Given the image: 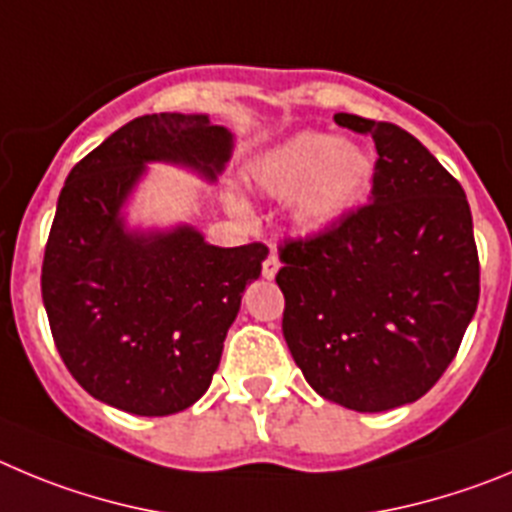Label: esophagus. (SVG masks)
Returning a JSON list of instances; mask_svg holds the SVG:
<instances>
[{
  "instance_id": "34e87169",
  "label": "esophagus",
  "mask_w": 512,
  "mask_h": 512,
  "mask_svg": "<svg viewBox=\"0 0 512 512\" xmlns=\"http://www.w3.org/2000/svg\"><path fill=\"white\" fill-rule=\"evenodd\" d=\"M278 267H280L278 252L270 250V255H267V257H265V262H262V278L273 280L275 275H278Z\"/></svg>"
}]
</instances>
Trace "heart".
I'll return each instance as SVG.
<instances>
[{"label": "heart", "instance_id": "b5f03b06", "mask_svg": "<svg viewBox=\"0 0 512 512\" xmlns=\"http://www.w3.org/2000/svg\"><path fill=\"white\" fill-rule=\"evenodd\" d=\"M370 178L372 160L357 142L311 130L265 150L250 168L257 191L278 201L290 199V222L306 234L339 222Z\"/></svg>", "mask_w": 512, "mask_h": 512}]
</instances>
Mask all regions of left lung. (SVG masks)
Returning a JSON list of instances; mask_svg holds the SVG:
<instances>
[{
	"label": "left lung",
	"instance_id": "8db88e82",
	"mask_svg": "<svg viewBox=\"0 0 512 512\" xmlns=\"http://www.w3.org/2000/svg\"><path fill=\"white\" fill-rule=\"evenodd\" d=\"M377 147L370 204L280 245L283 336L321 398L359 413L434 388L480 301L472 211L459 181L398 124L334 114Z\"/></svg>",
	"mask_w": 512,
	"mask_h": 512
}]
</instances>
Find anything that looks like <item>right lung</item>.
I'll return each mask as SVG.
<instances>
[{
  "mask_svg": "<svg viewBox=\"0 0 512 512\" xmlns=\"http://www.w3.org/2000/svg\"><path fill=\"white\" fill-rule=\"evenodd\" d=\"M232 145V132L206 114H145L68 173L40 285L58 354L101 403L170 416L209 390L267 247H214L188 224L130 232L119 211L147 163L186 165L214 181Z\"/></svg>",
  "mask_w": 512,
  "mask_h": 512,
  "instance_id": "right-lung-1",
  "label": "right lung"
}]
</instances>
